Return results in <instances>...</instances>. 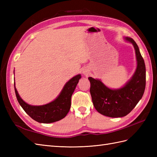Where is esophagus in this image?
<instances>
[{
	"instance_id": "obj_1",
	"label": "esophagus",
	"mask_w": 157,
	"mask_h": 157,
	"mask_svg": "<svg viewBox=\"0 0 157 157\" xmlns=\"http://www.w3.org/2000/svg\"><path fill=\"white\" fill-rule=\"evenodd\" d=\"M84 75H86V74H87V73H86V72L85 71V72H84Z\"/></svg>"
}]
</instances>
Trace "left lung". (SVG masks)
<instances>
[{
    "label": "left lung",
    "mask_w": 157,
    "mask_h": 157,
    "mask_svg": "<svg viewBox=\"0 0 157 157\" xmlns=\"http://www.w3.org/2000/svg\"><path fill=\"white\" fill-rule=\"evenodd\" d=\"M134 45L137 69L132 78L120 89L111 90L102 83L89 77L90 82V94L95 109L101 114L110 117H121L131 112L142 97L146 87V67L144 61L136 42L126 37Z\"/></svg>",
    "instance_id": "8db88e82"
}]
</instances>
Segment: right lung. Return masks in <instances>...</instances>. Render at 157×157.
Returning <instances> with one entry per match:
<instances>
[{
    "label": "right lung",
    "instance_id": "1",
    "mask_svg": "<svg viewBox=\"0 0 157 157\" xmlns=\"http://www.w3.org/2000/svg\"><path fill=\"white\" fill-rule=\"evenodd\" d=\"M80 78V75L73 77L67 82L61 94L54 101L44 105L32 106L25 103L20 98L15 86L16 97L23 109L35 121L43 123L58 121L64 118L69 111L71 96Z\"/></svg>",
    "mask_w": 157,
    "mask_h": 157
}]
</instances>
